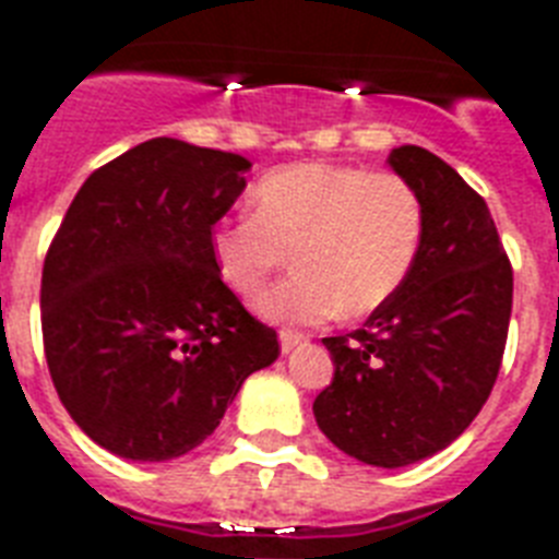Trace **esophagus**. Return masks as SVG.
Masks as SVG:
<instances>
[{"label":"esophagus","instance_id":"34e87169","mask_svg":"<svg viewBox=\"0 0 559 559\" xmlns=\"http://www.w3.org/2000/svg\"><path fill=\"white\" fill-rule=\"evenodd\" d=\"M278 338H281V350H284V353L295 350V347H298V344L304 342V335L295 333V330H281Z\"/></svg>","mask_w":559,"mask_h":559}]
</instances>
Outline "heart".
<instances>
[{
	"label": "heart",
	"mask_w": 559,
	"mask_h": 559,
	"mask_svg": "<svg viewBox=\"0 0 559 559\" xmlns=\"http://www.w3.org/2000/svg\"><path fill=\"white\" fill-rule=\"evenodd\" d=\"M255 215L217 221L209 235L221 278L240 295L264 287L289 261L298 272L258 298L272 321L316 324L342 310H379L411 275L425 206L396 171L338 163H293L252 189Z\"/></svg>",
	"instance_id": "heart-1"
}]
</instances>
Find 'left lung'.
Segmentation results:
<instances>
[{"label": "left lung", "instance_id": "obj_1", "mask_svg": "<svg viewBox=\"0 0 559 559\" xmlns=\"http://www.w3.org/2000/svg\"><path fill=\"white\" fill-rule=\"evenodd\" d=\"M388 163L425 206V238L407 281L347 335L324 338L333 382L312 413L356 460L402 468L448 448L491 396L506 353L514 270L488 203L419 146Z\"/></svg>", "mask_w": 559, "mask_h": 559}]
</instances>
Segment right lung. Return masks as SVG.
<instances>
[{"instance_id": "right-lung-1", "label": "right lung", "mask_w": 559, "mask_h": 559, "mask_svg": "<svg viewBox=\"0 0 559 559\" xmlns=\"http://www.w3.org/2000/svg\"><path fill=\"white\" fill-rule=\"evenodd\" d=\"M240 154L154 138L80 186L43 264V344L59 402L106 451L160 462L224 419L275 330L226 287L212 226L243 192Z\"/></svg>"}]
</instances>
